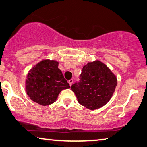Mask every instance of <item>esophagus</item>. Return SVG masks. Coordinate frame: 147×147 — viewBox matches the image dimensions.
Here are the masks:
<instances>
[{
    "label": "esophagus",
    "instance_id": "esophagus-1",
    "mask_svg": "<svg viewBox=\"0 0 147 147\" xmlns=\"http://www.w3.org/2000/svg\"><path fill=\"white\" fill-rule=\"evenodd\" d=\"M68 82H69V83L70 86H71L72 84H73V79H70L69 81H68Z\"/></svg>",
    "mask_w": 147,
    "mask_h": 147
}]
</instances>
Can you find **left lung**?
I'll use <instances>...</instances> for the list:
<instances>
[{
    "instance_id": "obj_1",
    "label": "left lung",
    "mask_w": 147,
    "mask_h": 147,
    "mask_svg": "<svg viewBox=\"0 0 147 147\" xmlns=\"http://www.w3.org/2000/svg\"><path fill=\"white\" fill-rule=\"evenodd\" d=\"M79 82L71 86L78 102L90 110L100 108L110 100L117 79L106 65L99 61L88 63L82 68Z\"/></svg>"
}]
</instances>
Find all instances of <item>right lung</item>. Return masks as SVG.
<instances>
[{"mask_svg":"<svg viewBox=\"0 0 147 147\" xmlns=\"http://www.w3.org/2000/svg\"><path fill=\"white\" fill-rule=\"evenodd\" d=\"M58 67L59 62L45 59L30 70L26 79V91L32 101L42 106L51 105L61 90L70 88Z\"/></svg>","mask_w":147,"mask_h":147,"instance_id":"right-lung-1","label":"right lung"}]
</instances>
